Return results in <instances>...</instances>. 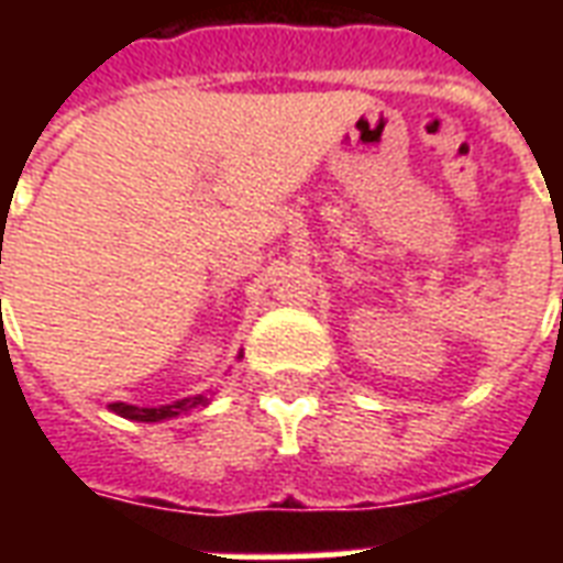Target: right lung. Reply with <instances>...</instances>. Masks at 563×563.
Here are the masks:
<instances>
[{
  "instance_id": "1",
  "label": "right lung",
  "mask_w": 563,
  "mask_h": 563,
  "mask_svg": "<svg viewBox=\"0 0 563 563\" xmlns=\"http://www.w3.org/2000/svg\"><path fill=\"white\" fill-rule=\"evenodd\" d=\"M242 356V353H239ZM198 406H207V397L198 394V397H184V400H175L169 406H131V402H110L108 409L117 411L119 418L128 420H143V423H157V420L178 418V415H187V411L198 409Z\"/></svg>"
}]
</instances>
